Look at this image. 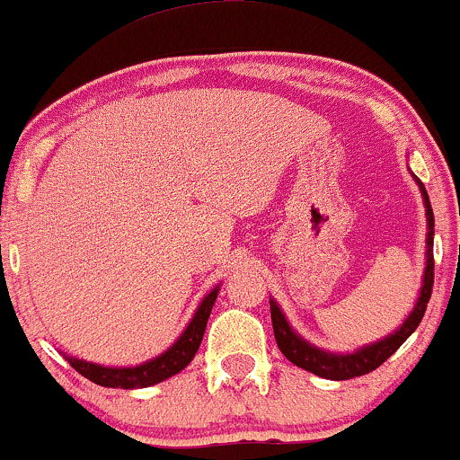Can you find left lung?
I'll list each match as a JSON object with an SVG mask.
<instances>
[{
  "mask_svg": "<svg viewBox=\"0 0 460 460\" xmlns=\"http://www.w3.org/2000/svg\"><path fill=\"white\" fill-rule=\"evenodd\" d=\"M411 177L415 179V183L420 186L421 199H424L426 208V226H429V234H426V263H424V277H421V288L417 294L415 307L411 309V314L406 315L402 324L398 326L394 332L385 335L383 340L372 341L357 348L355 352H331L324 348H318L311 341L305 340L303 335H298L292 329L288 318H285L283 309L279 307V303L270 298V315H272V329H274V340H277L279 350L283 352L285 358L294 363V366L307 369V372L315 374V376L329 378V381H348V378L363 376V374L372 372L378 366H383L389 357L398 350L411 337L417 326H420L421 318H424L426 305H429L430 294H432V283H435V257H432V237H435V216H432L430 199L426 192L424 183L417 179L413 172Z\"/></svg>",
  "mask_w": 460,
  "mask_h": 460,
  "instance_id": "obj_1",
  "label": "left lung"
}]
</instances>
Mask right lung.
<instances>
[{
	"label": "right lung",
	"mask_w": 460,
	"mask_h": 460,
	"mask_svg": "<svg viewBox=\"0 0 460 460\" xmlns=\"http://www.w3.org/2000/svg\"><path fill=\"white\" fill-rule=\"evenodd\" d=\"M220 285H216L212 292L208 294L200 305L194 311L192 320L188 322V326L183 329L181 335L172 341V346H168L166 350L160 352L157 357L149 358V361L140 363V366H128V367H114V366H102V363H91L77 358L73 355L62 352L71 367H75L84 378L88 381L102 385V387H112V389H140V387H151L166 378L175 376L181 372L183 367L192 361L197 355L200 341H203L205 326H208V318L212 314V307L218 298Z\"/></svg>",
	"instance_id": "right-lung-1"
}]
</instances>
